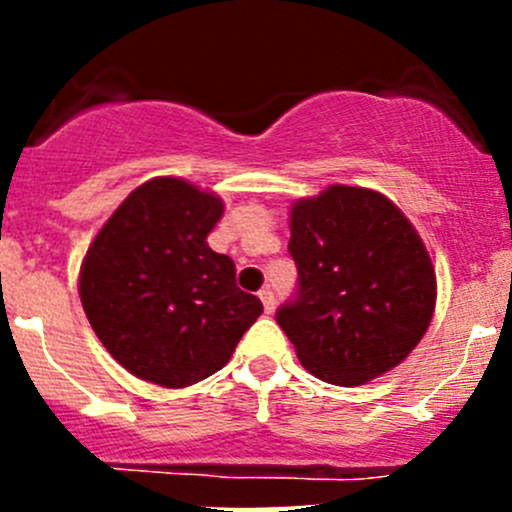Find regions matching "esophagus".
<instances>
[{"instance_id":"esophagus-1","label":"esophagus","mask_w":512,"mask_h":512,"mask_svg":"<svg viewBox=\"0 0 512 512\" xmlns=\"http://www.w3.org/2000/svg\"><path fill=\"white\" fill-rule=\"evenodd\" d=\"M260 299H262V307H265V312L267 314H272L275 312V304H277V299H275V292H272L270 287H265L260 292Z\"/></svg>"}]
</instances>
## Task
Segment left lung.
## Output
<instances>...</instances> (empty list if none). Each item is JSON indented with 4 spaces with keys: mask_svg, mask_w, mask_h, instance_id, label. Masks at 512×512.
<instances>
[{
    "mask_svg": "<svg viewBox=\"0 0 512 512\" xmlns=\"http://www.w3.org/2000/svg\"><path fill=\"white\" fill-rule=\"evenodd\" d=\"M289 255L297 292L277 324L309 374L359 386L421 342L436 307V272L414 225L376 190L332 185L294 203Z\"/></svg>",
    "mask_w": 512,
    "mask_h": 512,
    "instance_id": "left-lung-1",
    "label": "left lung"
}]
</instances>
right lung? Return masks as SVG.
Here are the masks:
<instances>
[{
  "label": "right lung",
  "mask_w": 512,
  "mask_h": 512,
  "mask_svg": "<svg viewBox=\"0 0 512 512\" xmlns=\"http://www.w3.org/2000/svg\"><path fill=\"white\" fill-rule=\"evenodd\" d=\"M223 200L180 178L133 190L81 265V304L108 354L168 389L227 364L262 302L235 282V262L210 250Z\"/></svg>",
  "instance_id": "right-lung-1"
}]
</instances>
